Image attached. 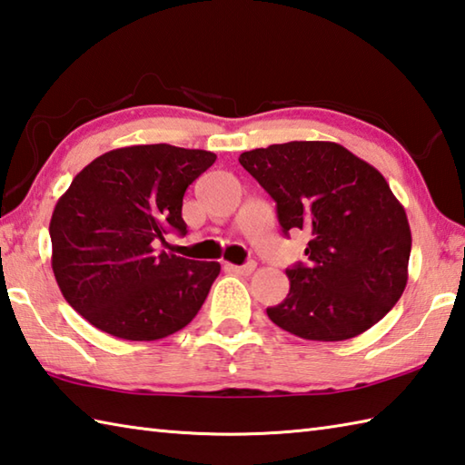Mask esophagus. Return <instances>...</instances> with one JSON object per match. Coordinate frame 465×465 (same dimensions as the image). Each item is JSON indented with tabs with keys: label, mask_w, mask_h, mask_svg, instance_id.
Returning <instances> with one entry per match:
<instances>
[{
	"label": "esophagus",
	"mask_w": 465,
	"mask_h": 465,
	"mask_svg": "<svg viewBox=\"0 0 465 465\" xmlns=\"http://www.w3.org/2000/svg\"><path fill=\"white\" fill-rule=\"evenodd\" d=\"M225 270L233 272V274H242V276H250L253 270H256V263H243V266H235V263H225Z\"/></svg>",
	"instance_id": "1"
}]
</instances>
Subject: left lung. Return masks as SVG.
Returning <instances> with one entry per match:
<instances>
[{"instance_id":"obj_1","label":"left lung","mask_w":465,"mask_h":465,"mask_svg":"<svg viewBox=\"0 0 465 465\" xmlns=\"http://www.w3.org/2000/svg\"><path fill=\"white\" fill-rule=\"evenodd\" d=\"M276 202L282 232L311 235L308 263L286 270L290 292L270 321L306 341L369 331L407 286L411 230L381 173L331 141H290L240 154Z\"/></svg>"}]
</instances>
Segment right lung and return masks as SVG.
Returning a JSON list of instances; mask_svg holds the SVG:
<instances>
[{
	"label": "right lung",
	"instance_id": "obj_1",
	"mask_svg": "<svg viewBox=\"0 0 465 465\" xmlns=\"http://www.w3.org/2000/svg\"><path fill=\"white\" fill-rule=\"evenodd\" d=\"M215 154L133 144L96 157L72 179L50 220L52 270L62 296L98 331L159 341L193 321L222 266L157 252L181 235L187 187Z\"/></svg>",
	"mask_w": 465,
	"mask_h": 465
}]
</instances>
